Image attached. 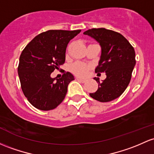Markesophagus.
I'll list each match as a JSON object with an SVG mask.
<instances>
[{"label": "esophagus", "instance_id": "1", "mask_svg": "<svg viewBox=\"0 0 154 154\" xmlns=\"http://www.w3.org/2000/svg\"><path fill=\"white\" fill-rule=\"evenodd\" d=\"M77 80H79L80 82H82V83H84V82H85V80H84V79H81V78H77Z\"/></svg>", "mask_w": 154, "mask_h": 154}]
</instances>
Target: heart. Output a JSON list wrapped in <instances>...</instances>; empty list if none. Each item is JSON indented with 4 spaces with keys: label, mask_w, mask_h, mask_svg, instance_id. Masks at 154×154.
<instances>
[{
    "label": "heart",
    "mask_w": 154,
    "mask_h": 154,
    "mask_svg": "<svg viewBox=\"0 0 154 154\" xmlns=\"http://www.w3.org/2000/svg\"><path fill=\"white\" fill-rule=\"evenodd\" d=\"M90 66L87 64L77 62L72 66V70L74 74L80 77H85L88 73Z\"/></svg>",
    "instance_id": "heart-1"
}]
</instances>
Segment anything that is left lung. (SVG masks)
I'll return each instance as SVG.
<instances>
[{"instance_id":"obj_1","label":"left lung","mask_w":154,"mask_h":154,"mask_svg":"<svg viewBox=\"0 0 154 154\" xmlns=\"http://www.w3.org/2000/svg\"><path fill=\"white\" fill-rule=\"evenodd\" d=\"M83 33L100 45L102 53L95 72H105L107 75L102 82L98 77L94 78L99 88L90 94L91 97L101 102L114 100L124 92L131 80L136 64L134 47L121 33L104 28H92Z\"/></svg>"}]
</instances>
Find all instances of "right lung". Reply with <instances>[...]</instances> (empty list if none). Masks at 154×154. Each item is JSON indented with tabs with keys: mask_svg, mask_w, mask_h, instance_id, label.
I'll return each mask as SVG.
<instances>
[{
	"mask_svg": "<svg viewBox=\"0 0 154 154\" xmlns=\"http://www.w3.org/2000/svg\"><path fill=\"white\" fill-rule=\"evenodd\" d=\"M81 30H50L40 33L22 52L18 75L23 94L30 104L41 110L56 108L65 98L73 74L64 72L61 78L50 74L59 69L66 59V50L71 39Z\"/></svg>",
	"mask_w": 154,
	"mask_h": 154,
	"instance_id": "obj_1",
	"label": "right lung"
}]
</instances>
